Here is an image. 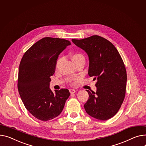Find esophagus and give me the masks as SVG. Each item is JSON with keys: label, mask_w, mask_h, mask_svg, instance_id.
Masks as SVG:
<instances>
[{"label": "esophagus", "mask_w": 146, "mask_h": 146, "mask_svg": "<svg viewBox=\"0 0 146 146\" xmlns=\"http://www.w3.org/2000/svg\"><path fill=\"white\" fill-rule=\"evenodd\" d=\"M69 91H70V93L71 94H73V93H74L76 92V90L74 89H70Z\"/></svg>", "instance_id": "1"}]
</instances>
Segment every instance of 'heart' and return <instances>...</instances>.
<instances>
[{
    "instance_id": "b5f03b06",
    "label": "heart",
    "mask_w": 146,
    "mask_h": 146,
    "mask_svg": "<svg viewBox=\"0 0 146 146\" xmlns=\"http://www.w3.org/2000/svg\"><path fill=\"white\" fill-rule=\"evenodd\" d=\"M82 57H83L82 54H81L80 53H75V54H73L72 56V61H74V60L79 59H80V58H82ZM59 63H60V60L57 61V65L59 64ZM77 79H78L77 78H72V79H70L69 80H70V82H74V81H76Z\"/></svg>"
}]
</instances>
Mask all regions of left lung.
<instances>
[{
	"label": "left lung",
	"instance_id": "1",
	"mask_svg": "<svg viewBox=\"0 0 146 146\" xmlns=\"http://www.w3.org/2000/svg\"><path fill=\"white\" fill-rule=\"evenodd\" d=\"M73 43L88 56V74L97 80L96 92L89 97L84 108L91 117L107 120L117 113L125 97L127 73L121 57L114 46L99 36L77 40Z\"/></svg>",
	"mask_w": 146,
	"mask_h": 146
}]
</instances>
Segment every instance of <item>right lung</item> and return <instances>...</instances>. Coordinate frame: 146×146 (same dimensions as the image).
<instances>
[{
	"label": "right lung",
	"mask_w": 146,
	"mask_h": 146,
	"mask_svg": "<svg viewBox=\"0 0 146 146\" xmlns=\"http://www.w3.org/2000/svg\"><path fill=\"white\" fill-rule=\"evenodd\" d=\"M71 44L63 38L44 37L24 54L19 68L17 88L29 112L42 121L52 120L62 111L70 93L67 89H50L60 53Z\"/></svg>",
	"instance_id": "obj_1"
}]
</instances>
